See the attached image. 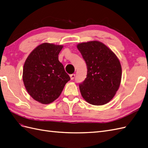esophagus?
Listing matches in <instances>:
<instances>
[{
    "instance_id": "esophagus-1",
    "label": "esophagus",
    "mask_w": 148,
    "mask_h": 148,
    "mask_svg": "<svg viewBox=\"0 0 148 148\" xmlns=\"http://www.w3.org/2000/svg\"><path fill=\"white\" fill-rule=\"evenodd\" d=\"M70 77H71V80H73V79H74V77H75V74H71V75H70Z\"/></svg>"
}]
</instances>
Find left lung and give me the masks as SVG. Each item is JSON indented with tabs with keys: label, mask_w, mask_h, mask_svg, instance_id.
Segmentation results:
<instances>
[{
	"label": "left lung",
	"mask_w": 148,
	"mask_h": 148,
	"mask_svg": "<svg viewBox=\"0 0 148 148\" xmlns=\"http://www.w3.org/2000/svg\"><path fill=\"white\" fill-rule=\"evenodd\" d=\"M87 65V77L79 84L84 99L101 106L109 103L118 90L122 77L119 60L110 49L97 40L77 45Z\"/></svg>",
	"instance_id": "1"
}]
</instances>
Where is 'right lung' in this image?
<instances>
[{"label":"right lung","instance_id":"right-lung-1","mask_svg":"<svg viewBox=\"0 0 148 148\" xmlns=\"http://www.w3.org/2000/svg\"><path fill=\"white\" fill-rule=\"evenodd\" d=\"M62 45L42 43L30 53L23 67L24 84L34 99L44 104L52 103L59 97L71 78L58 55Z\"/></svg>","mask_w":148,"mask_h":148}]
</instances>
